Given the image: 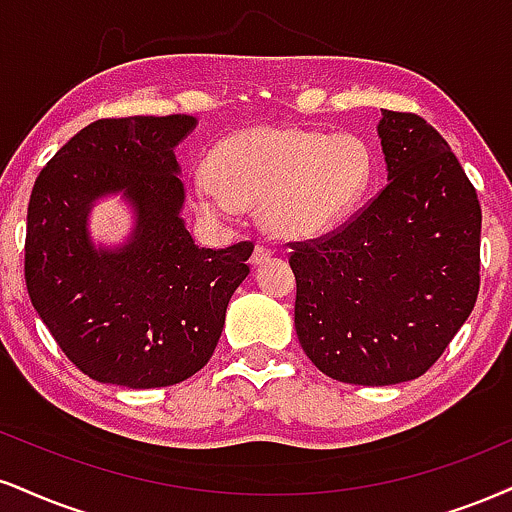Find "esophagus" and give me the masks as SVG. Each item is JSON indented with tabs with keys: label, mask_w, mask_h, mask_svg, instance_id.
<instances>
[{
	"label": "esophagus",
	"mask_w": 512,
	"mask_h": 512,
	"mask_svg": "<svg viewBox=\"0 0 512 512\" xmlns=\"http://www.w3.org/2000/svg\"><path fill=\"white\" fill-rule=\"evenodd\" d=\"M272 257V250L264 248V245H255V250H252V257H250V264L252 267H260V264H264Z\"/></svg>",
	"instance_id": "1"
}]
</instances>
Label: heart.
<instances>
[{
    "mask_svg": "<svg viewBox=\"0 0 512 512\" xmlns=\"http://www.w3.org/2000/svg\"><path fill=\"white\" fill-rule=\"evenodd\" d=\"M374 152L355 133L303 126H257L229 135L190 181L202 217L224 219L255 207L260 229L283 243L336 229L367 195Z\"/></svg>",
    "mask_w": 512,
    "mask_h": 512,
    "instance_id": "1",
    "label": "heart"
}]
</instances>
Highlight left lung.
<instances>
[{
	"instance_id": "obj_1",
	"label": "left lung",
	"mask_w": 512,
	"mask_h": 512,
	"mask_svg": "<svg viewBox=\"0 0 512 512\" xmlns=\"http://www.w3.org/2000/svg\"><path fill=\"white\" fill-rule=\"evenodd\" d=\"M386 188L343 229L293 245L295 334L326 377L391 386L422 377L479 293L482 209L422 116L377 123Z\"/></svg>"
}]
</instances>
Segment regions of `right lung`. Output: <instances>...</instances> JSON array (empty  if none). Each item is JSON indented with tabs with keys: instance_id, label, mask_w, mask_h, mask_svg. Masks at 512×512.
<instances>
[{
	"instance_id": "obj_1",
	"label": "right lung",
	"mask_w": 512,
	"mask_h": 512,
	"mask_svg": "<svg viewBox=\"0 0 512 512\" xmlns=\"http://www.w3.org/2000/svg\"><path fill=\"white\" fill-rule=\"evenodd\" d=\"M195 126L188 114L90 123L30 193V303L73 365L102 384L159 389L200 372L250 274V243L200 248L181 217L174 150ZM112 194L132 207L134 231L119 246L95 244L89 212Z\"/></svg>"
}]
</instances>
